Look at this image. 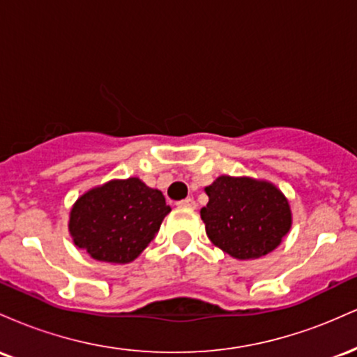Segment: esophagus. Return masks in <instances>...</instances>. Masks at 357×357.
Wrapping results in <instances>:
<instances>
[{"label":"esophagus","instance_id":"1","mask_svg":"<svg viewBox=\"0 0 357 357\" xmlns=\"http://www.w3.org/2000/svg\"><path fill=\"white\" fill-rule=\"evenodd\" d=\"M178 204H179V206H184V208H191V210H195V208H196L195 198H186V199H183V202H179Z\"/></svg>","mask_w":357,"mask_h":357}]
</instances>
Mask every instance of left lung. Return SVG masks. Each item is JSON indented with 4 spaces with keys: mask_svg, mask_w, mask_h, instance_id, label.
Here are the masks:
<instances>
[{
    "mask_svg": "<svg viewBox=\"0 0 357 357\" xmlns=\"http://www.w3.org/2000/svg\"><path fill=\"white\" fill-rule=\"evenodd\" d=\"M202 220L215 247L236 260L272 253L292 227L287 196L267 179L218 176L206 188Z\"/></svg>",
    "mask_w": 357,
    "mask_h": 357,
    "instance_id": "8db88e82",
    "label": "left lung"
}]
</instances>
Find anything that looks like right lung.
Here are the masks:
<instances>
[{
    "label": "right lung",
    "mask_w": 357,
    "mask_h": 357,
    "mask_svg": "<svg viewBox=\"0 0 357 357\" xmlns=\"http://www.w3.org/2000/svg\"><path fill=\"white\" fill-rule=\"evenodd\" d=\"M169 211L162 192L139 178L110 179L77 198L68 231L93 260L124 265L144 252Z\"/></svg>",
    "instance_id": "add662e5"
}]
</instances>
